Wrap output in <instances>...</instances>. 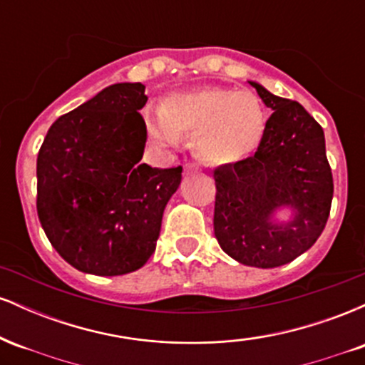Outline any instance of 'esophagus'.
<instances>
[{
	"label": "esophagus",
	"mask_w": 365,
	"mask_h": 365,
	"mask_svg": "<svg viewBox=\"0 0 365 365\" xmlns=\"http://www.w3.org/2000/svg\"><path fill=\"white\" fill-rule=\"evenodd\" d=\"M183 170H185V173H194V171L200 170V166L197 165V163H187V165L183 166Z\"/></svg>",
	"instance_id": "1"
}]
</instances>
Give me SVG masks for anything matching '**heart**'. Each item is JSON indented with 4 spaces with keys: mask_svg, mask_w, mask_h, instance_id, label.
<instances>
[{
    "mask_svg": "<svg viewBox=\"0 0 365 365\" xmlns=\"http://www.w3.org/2000/svg\"><path fill=\"white\" fill-rule=\"evenodd\" d=\"M144 121L156 144L175 145L182 133H194L197 154L225 165L240 161L257 148L266 128V111L250 91L197 87L171 92L161 108L148 106Z\"/></svg>",
    "mask_w": 365,
    "mask_h": 365,
    "instance_id": "obj_1",
    "label": "heart"
}]
</instances>
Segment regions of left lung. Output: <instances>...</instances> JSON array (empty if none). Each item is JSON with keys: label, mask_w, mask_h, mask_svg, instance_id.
<instances>
[{"label": "left lung", "mask_w": 365, "mask_h": 365, "mask_svg": "<svg viewBox=\"0 0 365 365\" xmlns=\"http://www.w3.org/2000/svg\"><path fill=\"white\" fill-rule=\"evenodd\" d=\"M250 86L273 115L254 156L215 170V235L230 257L267 269L316 244L329 216L333 175L322 127L302 104ZM284 205L294 217L274 224V211Z\"/></svg>", "instance_id": "obj_1"}]
</instances>
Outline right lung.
I'll use <instances>...</instances> for the list:
<instances>
[{
	"label": "right lung",
	"instance_id": "add662e5",
	"mask_svg": "<svg viewBox=\"0 0 365 365\" xmlns=\"http://www.w3.org/2000/svg\"><path fill=\"white\" fill-rule=\"evenodd\" d=\"M142 83L106 87L58 118L37 154V216L56 252L82 273L137 271L156 250L182 166L140 163Z\"/></svg>",
	"mask_w": 365,
	"mask_h": 365
}]
</instances>
